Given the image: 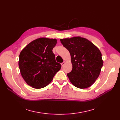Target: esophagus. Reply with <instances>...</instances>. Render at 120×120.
I'll list each match as a JSON object with an SVG mask.
<instances>
[{"instance_id": "obj_1", "label": "esophagus", "mask_w": 120, "mask_h": 120, "mask_svg": "<svg viewBox=\"0 0 120 120\" xmlns=\"http://www.w3.org/2000/svg\"><path fill=\"white\" fill-rule=\"evenodd\" d=\"M65 63H66V61H64L63 63H61V66L62 67H64V64H65Z\"/></svg>"}]
</instances>
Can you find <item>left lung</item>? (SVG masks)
I'll list each match as a JSON object with an SVG mask.
<instances>
[{
    "label": "left lung",
    "mask_w": 120,
    "mask_h": 120,
    "mask_svg": "<svg viewBox=\"0 0 120 120\" xmlns=\"http://www.w3.org/2000/svg\"><path fill=\"white\" fill-rule=\"evenodd\" d=\"M60 41L71 56L72 68L67 74L71 83L79 89L91 86L99 77L103 65L99 49L88 39L81 37Z\"/></svg>",
    "instance_id": "1"
}]
</instances>
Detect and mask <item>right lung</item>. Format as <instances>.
<instances>
[{
	"instance_id": "1",
	"label": "right lung",
	"mask_w": 120,
	"mask_h": 120,
	"mask_svg": "<svg viewBox=\"0 0 120 120\" xmlns=\"http://www.w3.org/2000/svg\"><path fill=\"white\" fill-rule=\"evenodd\" d=\"M56 39L41 38L32 41L21 50L19 66L21 75L27 85L35 89L48 86L61 64L56 61L52 49Z\"/></svg>"
}]
</instances>
